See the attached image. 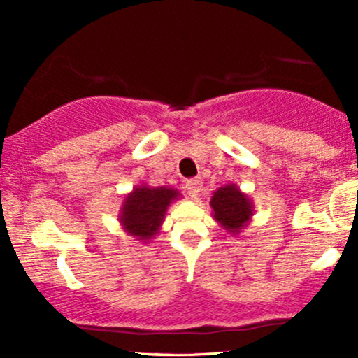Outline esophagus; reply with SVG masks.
I'll list each match as a JSON object with an SVG mask.
<instances>
[{
    "label": "esophagus",
    "mask_w": 358,
    "mask_h": 358,
    "mask_svg": "<svg viewBox=\"0 0 358 358\" xmlns=\"http://www.w3.org/2000/svg\"><path fill=\"white\" fill-rule=\"evenodd\" d=\"M185 188H187L188 195H190L192 199H196V196L200 195V192H202V180L200 178L188 180L187 185H185Z\"/></svg>",
    "instance_id": "1"
}]
</instances>
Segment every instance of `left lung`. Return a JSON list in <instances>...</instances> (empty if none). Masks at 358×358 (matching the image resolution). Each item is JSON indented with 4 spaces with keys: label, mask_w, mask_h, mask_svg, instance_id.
Returning a JSON list of instances; mask_svg holds the SVG:
<instances>
[{
    "label": "left lung",
    "mask_w": 358,
    "mask_h": 358,
    "mask_svg": "<svg viewBox=\"0 0 358 358\" xmlns=\"http://www.w3.org/2000/svg\"><path fill=\"white\" fill-rule=\"evenodd\" d=\"M210 207L215 219L227 232L237 234L252 217V202L236 185H225L212 195Z\"/></svg>",
    "instance_id": "8db88e82"
}]
</instances>
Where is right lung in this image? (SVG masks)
<instances>
[{"mask_svg": "<svg viewBox=\"0 0 358 358\" xmlns=\"http://www.w3.org/2000/svg\"><path fill=\"white\" fill-rule=\"evenodd\" d=\"M178 196L180 193L175 188L168 187L153 188L141 185L133 188V192L122 202L119 222L129 236L148 242L158 234L166 208Z\"/></svg>", "mask_w": 358, "mask_h": 358, "instance_id": "obj_1", "label": "right lung"}]
</instances>
